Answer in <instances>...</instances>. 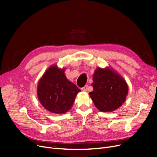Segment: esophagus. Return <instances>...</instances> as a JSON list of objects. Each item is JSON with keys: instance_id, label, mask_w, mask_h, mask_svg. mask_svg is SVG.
Instances as JSON below:
<instances>
[{"instance_id": "1", "label": "esophagus", "mask_w": 157, "mask_h": 157, "mask_svg": "<svg viewBox=\"0 0 157 157\" xmlns=\"http://www.w3.org/2000/svg\"><path fill=\"white\" fill-rule=\"evenodd\" d=\"M87 87H88V86H87V85H85V86L81 88V90H82V91H86V90H87Z\"/></svg>"}]
</instances>
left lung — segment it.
Here are the masks:
<instances>
[{
  "label": "left lung",
  "instance_id": "1",
  "mask_svg": "<svg viewBox=\"0 0 157 157\" xmlns=\"http://www.w3.org/2000/svg\"><path fill=\"white\" fill-rule=\"evenodd\" d=\"M93 91L89 95L101 112H112L126 100L128 92L124 79L110 69L98 68L93 76Z\"/></svg>",
  "mask_w": 157,
  "mask_h": 157
}]
</instances>
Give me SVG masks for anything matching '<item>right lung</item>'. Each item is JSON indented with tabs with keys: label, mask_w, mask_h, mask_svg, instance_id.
<instances>
[{
	"label": "right lung",
	"mask_w": 157,
	"mask_h": 157,
	"mask_svg": "<svg viewBox=\"0 0 157 157\" xmlns=\"http://www.w3.org/2000/svg\"><path fill=\"white\" fill-rule=\"evenodd\" d=\"M65 69L52 66L40 80L37 94L40 103L54 113H64L72 107L80 89L65 76Z\"/></svg>",
	"instance_id": "obj_1"
}]
</instances>
